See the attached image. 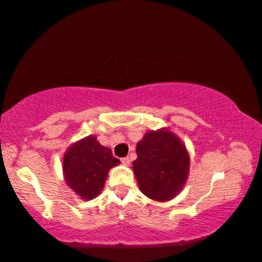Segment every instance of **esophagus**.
<instances>
[{"instance_id": "esophagus-1", "label": "esophagus", "mask_w": 262, "mask_h": 262, "mask_svg": "<svg viewBox=\"0 0 262 262\" xmlns=\"http://www.w3.org/2000/svg\"><path fill=\"white\" fill-rule=\"evenodd\" d=\"M121 162H122L123 165H126V166H129L130 165V158L129 157H123L121 159Z\"/></svg>"}]
</instances>
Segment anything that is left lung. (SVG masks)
Segmentation results:
<instances>
[{
  "instance_id": "left-lung-1",
  "label": "left lung",
  "mask_w": 262,
  "mask_h": 262,
  "mask_svg": "<svg viewBox=\"0 0 262 262\" xmlns=\"http://www.w3.org/2000/svg\"><path fill=\"white\" fill-rule=\"evenodd\" d=\"M133 170L141 192L155 201L173 199L187 180L189 155L178 136L165 128L150 130L136 145Z\"/></svg>"
}]
</instances>
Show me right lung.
I'll use <instances>...</instances> for the list:
<instances>
[{
    "label": "right lung",
    "instance_id": "right-lung-1",
    "mask_svg": "<svg viewBox=\"0 0 262 262\" xmlns=\"http://www.w3.org/2000/svg\"><path fill=\"white\" fill-rule=\"evenodd\" d=\"M120 163L112 150L94 135L70 145L63 157L64 180L83 200H92L103 189L110 168Z\"/></svg>",
    "mask_w": 262,
    "mask_h": 262
}]
</instances>
